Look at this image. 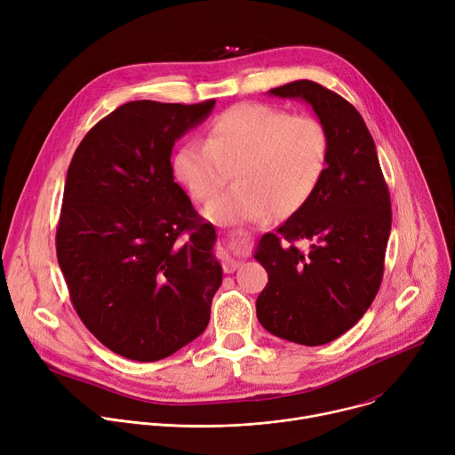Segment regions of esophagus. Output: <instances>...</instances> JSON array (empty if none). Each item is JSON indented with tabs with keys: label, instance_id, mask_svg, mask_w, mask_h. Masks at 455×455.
I'll return each instance as SVG.
<instances>
[{
	"label": "esophagus",
	"instance_id": "obj_1",
	"mask_svg": "<svg viewBox=\"0 0 455 455\" xmlns=\"http://www.w3.org/2000/svg\"><path fill=\"white\" fill-rule=\"evenodd\" d=\"M244 234L243 232H239V237H243ZM244 259V253H239V251H232L230 253V257L227 259V263H225V272H234L237 267H239V263L243 261Z\"/></svg>",
	"mask_w": 455,
	"mask_h": 455
}]
</instances>
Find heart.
Segmentation results:
<instances>
[{"label": "heart", "mask_w": 455, "mask_h": 455, "mask_svg": "<svg viewBox=\"0 0 455 455\" xmlns=\"http://www.w3.org/2000/svg\"><path fill=\"white\" fill-rule=\"evenodd\" d=\"M326 127L309 115H288L268 104H237L211 125L209 140H188L174 155V174L196 202L239 183L205 207L218 225L272 220L279 207L306 204L328 162Z\"/></svg>", "instance_id": "obj_1"}]
</instances>
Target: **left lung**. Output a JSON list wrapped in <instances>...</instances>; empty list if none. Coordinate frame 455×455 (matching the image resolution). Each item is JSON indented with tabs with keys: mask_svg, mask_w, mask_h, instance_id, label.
I'll return each instance as SVG.
<instances>
[{
	"mask_svg": "<svg viewBox=\"0 0 455 455\" xmlns=\"http://www.w3.org/2000/svg\"><path fill=\"white\" fill-rule=\"evenodd\" d=\"M311 106L326 127V169L311 196L277 234H265L253 257L268 272L255 309L272 335L302 344H328L363 316L381 277L391 196L374 140L362 115L346 99L313 81L268 92ZM293 240H307L299 251Z\"/></svg>",
	"mask_w": 455,
	"mask_h": 455,
	"instance_id": "left-lung-1",
	"label": "left lung"
}]
</instances>
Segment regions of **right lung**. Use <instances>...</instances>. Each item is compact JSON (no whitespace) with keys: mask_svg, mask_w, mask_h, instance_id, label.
<instances>
[{"mask_svg":"<svg viewBox=\"0 0 455 455\" xmlns=\"http://www.w3.org/2000/svg\"><path fill=\"white\" fill-rule=\"evenodd\" d=\"M214 106L127 102L90 129L68 167L57 261L84 326L124 358H167L209 326L218 235L174 181L171 155Z\"/></svg>","mask_w":455,"mask_h":455,"instance_id":"obj_1","label":"right lung"}]
</instances>
